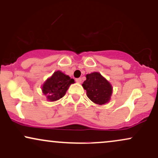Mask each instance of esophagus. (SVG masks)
<instances>
[{
	"label": "esophagus",
	"mask_w": 158,
	"mask_h": 158,
	"mask_svg": "<svg viewBox=\"0 0 158 158\" xmlns=\"http://www.w3.org/2000/svg\"><path fill=\"white\" fill-rule=\"evenodd\" d=\"M76 81H77V83L80 84V83L81 82V78H78V79H76Z\"/></svg>",
	"instance_id": "esophagus-1"
}]
</instances>
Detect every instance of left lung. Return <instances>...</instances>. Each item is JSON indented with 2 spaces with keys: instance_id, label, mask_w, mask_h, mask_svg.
<instances>
[{
  "instance_id": "8db88e82",
  "label": "left lung",
  "mask_w": 158,
  "mask_h": 158,
  "mask_svg": "<svg viewBox=\"0 0 158 158\" xmlns=\"http://www.w3.org/2000/svg\"><path fill=\"white\" fill-rule=\"evenodd\" d=\"M87 97L97 105H105L110 100L113 87L99 72L87 74L86 80L82 84Z\"/></svg>"
}]
</instances>
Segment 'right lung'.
I'll return each instance as SVG.
<instances>
[{
	"label": "right lung",
	"instance_id": "obj_1",
	"mask_svg": "<svg viewBox=\"0 0 158 158\" xmlns=\"http://www.w3.org/2000/svg\"><path fill=\"white\" fill-rule=\"evenodd\" d=\"M73 83H75L73 79L60 70H57L44 81L41 86V90L47 100L55 102L64 97L70 85Z\"/></svg>",
	"mask_w": 158,
	"mask_h": 158
}]
</instances>
